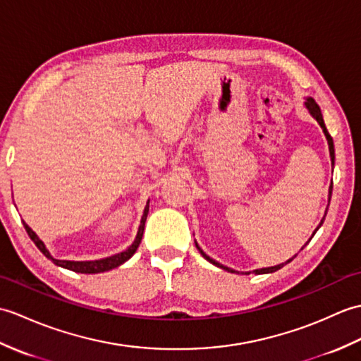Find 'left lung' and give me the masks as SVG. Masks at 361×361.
I'll list each match as a JSON object with an SVG mask.
<instances>
[{"mask_svg":"<svg viewBox=\"0 0 361 361\" xmlns=\"http://www.w3.org/2000/svg\"><path fill=\"white\" fill-rule=\"evenodd\" d=\"M306 106H307V109L310 111V114L314 116L315 118H317V122L319 123V126L323 128V133H324V135H326V139H327V143H329V153H331V162H332V166H334V162H335V149H334V140H332V137H331V134H329V131H327V128H326V125H324V120H323V114H322V109H319V106L317 105V102L312 99V97H309L307 100H306ZM331 196H332V183H331V187H329V199H331ZM324 221V219H323ZM323 221L319 222V226H318V228L322 227V224H323ZM317 228V230H318ZM317 230L314 231V235L317 233ZM310 241V239H309ZM307 244V243H306ZM199 248V247H197ZM199 252L202 253V256L204 258L208 261V262H212V264H214V266H218V267H221V269H224V270H228V271H231V274H233L235 270H231V269H228V267H226V266H222V264H219V262H216L214 259H212L210 256H207L201 248H199ZM295 258V256H293ZM292 258V259H293ZM292 259H289L287 262H290ZM287 262H284V264H287ZM284 264H279V266H275V267H267V269H258V270H255V274L256 275H261V274H271V271H276V270H279L281 269Z\"/></svg>","mask_w":361,"mask_h":361,"instance_id":"1","label":"left lung"}]
</instances>
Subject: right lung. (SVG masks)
<instances>
[{
	"instance_id": "right-lung-1",
	"label": "right lung",
	"mask_w": 361,
	"mask_h": 361,
	"mask_svg": "<svg viewBox=\"0 0 361 361\" xmlns=\"http://www.w3.org/2000/svg\"><path fill=\"white\" fill-rule=\"evenodd\" d=\"M148 208H149V205H147L145 212H143L137 236H135V241L130 247H128L125 252L117 253L114 256H109V258H105V259H99V261H61V259H54L51 253L46 250L44 244L39 241L38 236L34 233V231H32V228L27 226V224L23 222V226H24V228H26L29 238L39 248V252H42L47 259H51L55 264V266H60V267H65L68 270L77 271V274H100V271H106V270H111L114 267H118L120 264H123L125 261L130 259L131 256L135 253V250H137V247H139V244L142 241V236H143V230H145V221H147V216H148Z\"/></svg>"
}]
</instances>
